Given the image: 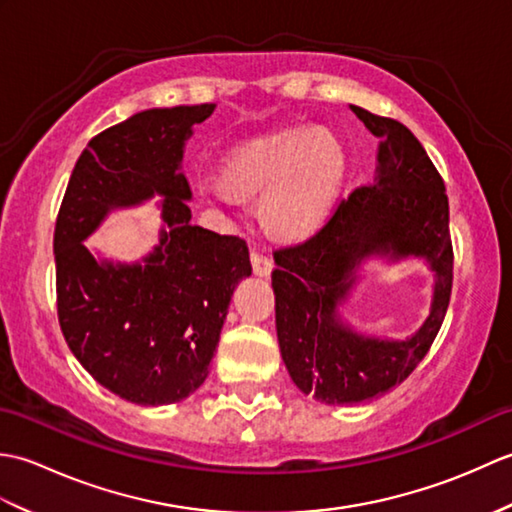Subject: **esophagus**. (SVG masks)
Segmentation results:
<instances>
[{
    "mask_svg": "<svg viewBox=\"0 0 512 512\" xmlns=\"http://www.w3.org/2000/svg\"><path fill=\"white\" fill-rule=\"evenodd\" d=\"M250 264H253V273L259 277H268L273 273V259L259 253V250H250Z\"/></svg>",
    "mask_w": 512,
    "mask_h": 512,
    "instance_id": "obj_1",
    "label": "esophagus"
}]
</instances>
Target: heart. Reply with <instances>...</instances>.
<instances>
[{
    "mask_svg": "<svg viewBox=\"0 0 512 512\" xmlns=\"http://www.w3.org/2000/svg\"><path fill=\"white\" fill-rule=\"evenodd\" d=\"M347 149L325 127H290L250 138L220 167L222 202L262 198V220L279 239H306L330 220L347 178Z\"/></svg>",
    "mask_w": 512,
    "mask_h": 512,
    "instance_id": "heart-1",
    "label": "heart"
}]
</instances>
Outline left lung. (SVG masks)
<instances>
[{"label":"left lung","mask_w":512,"mask_h":512,"mask_svg":"<svg viewBox=\"0 0 512 512\" xmlns=\"http://www.w3.org/2000/svg\"><path fill=\"white\" fill-rule=\"evenodd\" d=\"M378 138L374 182L339 204L306 244L275 253L281 358L303 394L356 405L400 385L429 352L449 308L453 250L449 198L427 151L405 125L350 105ZM420 258L434 273L430 317L402 340L361 333L344 308L369 261Z\"/></svg>","instance_id":"8db88e82"}]
</instances>
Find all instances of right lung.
I'll use <instances>...</instances> for the list:
<instances>
[{
  "instance_id": "obj_1",
  "label": "right lung",
  "mask_w": 512,
  "mask_h": 512,
  "mask_svg": "<svg viewBox=\"0 0 512 512\" xmlns=\"http://www.w3.org/2000/svg\"><path fill=\"white\" fill-rule=\"evenodd\" d=\"M215 103L154 107L105 129L76 160L54 228L65 343L96 383L134 405L180 402L198 389L235 286L250 277L242 237L191 224L184 145ZM161 200L159 244L136 263L84 246L114 210Z\"/></svg>"
}]
</instances>
